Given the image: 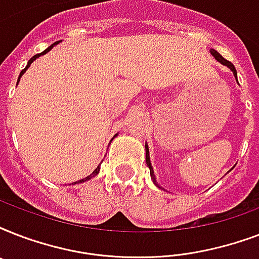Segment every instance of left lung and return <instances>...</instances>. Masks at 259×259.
Segmentation results:
<instances>
[{
  "label": "left lung",
  "mask_w": 259,
  "mask_h": 259,
  "mask_svg": "<svg viewBox=\"0 0 259 259\" xmlns=\"http://www.w3.org/2000/svg\"><path fill=\"white\" fill-rule=\"evenodd\" d=\"M209 52H211V55H212L213 58L217 59L218 62L221 63V64H223V66H226V67H229L230 70L233 71L234 76L237 78V70H235V67H234L233 63L229 62V60H226V59L223 58V56H222L221 54H218V52H217V51H215V50H211V51H209ZM237 82H238V80H237ZM145 150H146V165L149 166V169H150V177H152V181H153L154 185H156V187H158V188H160V189H162L161 187H160V185L157 184V181H156V176H154L153 166H152V162H150V157H149V148H148V145H146V144H145ZM231 169H233V168H231Z\"/></svg>",
  "instance_id": "8db88e82"
}]
</instances>
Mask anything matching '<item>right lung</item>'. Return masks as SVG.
I'll use <instances>...</instances> for the list:
<instances>
[{
  "label": "right lung",
  "mask_w": 259,
  "mask_h": 259,
  "mask_svg": "<svg viewBox=\"0 0 259 259\" xmlns=\"http://www.w3.org/2000/svg\"><path fill=\"white\" fill-rule=\"evenodd\" d=\"M59 42L60 41H56V42H54V44H52V46L51 47H48V48H47L46 51H42L41 54H37V55H34L33 58H30V60L29 62H28V64H26V67L25 68H24V70L21 71V72H20V76H18V80H17V84H18V82H20V79H21V76L22 75H24V72H25L26 70H28V68H29V66L30 64H32V63L34 62V60H36V59L37 58H40V56H41V55H46L47 52H48V51H51L52 50V48H54V46H56V44H59ZM114 137H117V134H115V136H114ZM111 141H113V140H111ZM99 169H101V166L98 165L97 168H95V170H94L93 173H91V175H89V176L87 177H84V179H82V180H78V181H75V183H72V185H75V184H80V183H84V181H87V180H91V179H93V177H95L98 175V173H99Z\"/></svg>",
  "instance_id": "add662e5"
}]
</instances>
